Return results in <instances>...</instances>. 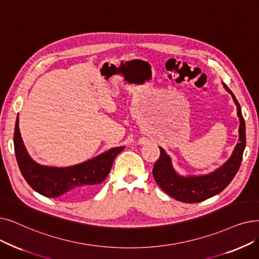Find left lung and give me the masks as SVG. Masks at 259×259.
<instances>
[{
  "label": "left lung",
  "mask_w": 259,
  "mask_h": 259,
  "mask_svg": "<svg viewBox=\"0 0 259 259\" xmlns=\"http://www.w3.org/2000/svg\"><path fill=\"white\" fill-rule=\"evenodd\" d=\"M224 89L232 95L237 107L239 117V142L232 153V156L215 171L203 176H180L171 164L170 156L162 147H159L161 154L153 166L152 174L155 182L164 192L178 201L186 203H197L210 197L216 196L226 188L235 175L237 174L242 154L245 148V122L241 113V108L231 90L222 82Z\"/></svg>",
  "instance_id": "left-lung-1"
}]
</instances>
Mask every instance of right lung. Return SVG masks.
Listing matches in <instances>:
<instances>
[{
    "label": "right lung",
    "mask_w": 259,
    "mask_h": 259,
    "mask_svg": "<svg viewBox=\"0 0 259 259\" xmlns=\"http://www.w3.org/2000/svg\"><path fill=\"white\" fill-rule=\"evenodd\" d=\"M15 152L19 168L29 186L48 198H79L90 194L109 175L116 155L125 149L111 148L93 159L69 167L43 166L33 161L26 151L19 129V116L14 134Z\"/></svg>",
    "instance_id": "add662e5"
}]
</instances>
